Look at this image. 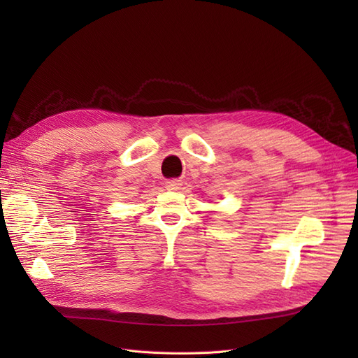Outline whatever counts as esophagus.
<instances>
[{
	"label": "esophagus",
	"mask_w": 358,
	"mask_h": 358,
	"mask_svg": "<svg viewBox=\"0 0 358 358\" xmlns=\"http://www.w3.org/2000/svg\"><path fill=\"white\" fill-rule=\"evenodd\" d=\"M180 180H176V179H173V180H167L166 182V188L167 189H170V191H176V189H179L180 188Z\"/></svg>",
	"instance_id": "obj_1"
}]
</instances>
